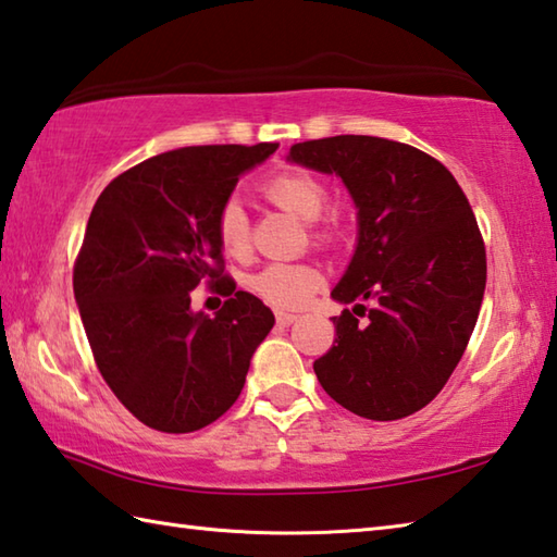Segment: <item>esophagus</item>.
Returning <instances> with one entry per match:
<instances>
[{
  "label": "esophagus",
  "instance_id": "obj_1",
  "mask_svg": "<svg viewBox=\"0 0 557 557\" xmlns=\"http://www.w3.org/2000/svg\"><path fill=\"white\" fill-rule=\"evenodd\" d=\"M275 319H277L280 326H285V329H287V326H292V323H295L299 317H297L295 311H282V309H280V311L275 313Z\"/></svg>",
  "mask_w": 557,
  "mask_h": 557
}]
</instances>
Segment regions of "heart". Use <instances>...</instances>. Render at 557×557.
I'll return each instance as SVG.
<instances>
[{
    "label": "heart",
    "instance_id": "1",
    "mask_svg": "<svg viewBox=\"0 0 557 557\" xmlns=\"http://www.w3.org/2000/svg\"><path fill=\"white\" fill-rule=\"evenodd\" d=\"M260 189L272 205L307 224L319 221L326 211V187L301 170H285V173L272 175L262 182ZM216 238L228 256H240L248 248V214L238 199H226L221 205L216 214ZM321 272L307 262H272L250 280V287L270 305L295 309L307 305L313 292L321 287Z\"/></svg>",
    "mask_w": 557,
    "mask_h": 557
}]
</instances>
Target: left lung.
I'll use <instances>...</instances> for the list:
<instances>
[{"label":"left lung","instance_id":"left-lung-1","mask_svg":"<svg viewBox=\"0 0 557 557\" xmlns=\"http://www.w3.org/2000/svg\"><path fill=\"white\" fill-rule=\"evenodd\" d=\"M287 163L341 177L358 211L356 250L331 292L352 311L333 317L338 338L313 372L362 419L409 417L443 389L478 323L487 258L470 201L436 158L377 136L305 140Z\"/></svg>","mask_w":557,"mask_h":557}]
</instances>
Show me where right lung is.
<instances>
[{
    "label": "right lung",
    "mask_w": 557,
    "mask_h": 557,
    "mask_svg": "<svg viewBox=\"0 0 557 557\" xmlns=\"http://www.w3.org/2000/svg\"><path fill=\"white\" fill-rule=\"evenodd\" d=\"M275 150H168L111 180L89 214L75 301L99 372L150 429L189 433L226 413L275 326V313L228 277L218 283L230 299L214 318L190 309V289L221 277V205Z\"/></svg>",
    "instance_id": "right-lung-1"
}]
</instances>
